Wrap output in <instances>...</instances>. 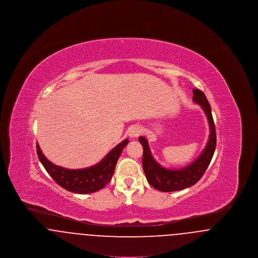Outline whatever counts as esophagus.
<instances>
[{
  "mask_svg": "<svg viewBox=\"0 0 258 258\" xmlns=\"http://www.w3.org/2000/svg\"><path fill=\"white\" fill-rule=\"evenodd\" d=\"M142 130L139 126H134L131 131H130V137L135 139L136 137H138L139 135H141Z\"/></svg>",
  "mask_w": 258,
  "mask_h": 258,
  "instance_id": "1",
  "label": "esophagus"
}]
</instances>
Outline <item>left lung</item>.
<instances>
[{"mask_svg": "<svg viewBox=\"0 0 258 258\" xmlns=\"http://www.w3.org/2000/svg\"><path fill=\"white\" fill-rule=\"evenodd\" d=\"M192 92V100L199 104L205 112L210 126V135L207 145L197 160L187 166L180 169H167L161 166L154 159L149 147L147 139L144 136H140L138 138L139 142L143 146L142 165L148 183L154 186L156 189L163 192L181 190L197 184L206 171L216 150V127L208 99L205 94L198 89H194Z\"/></svg>", "mask_w": 258, "mask_h": 258, "instance_id": "1", "label": "left lung"}]
</instances>
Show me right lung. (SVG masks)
Instances as JSON below:
<instances>
[{"mask_svg":"<svg viewBox=\"0 0 258 258\" xmlns=\"http://www.w3.org/2000/svg\"><path fill=\"white\" fill-rule=\"evenodd\" d=\"M127 143L128 139H124L98 163L82 169H68L53 164L45 158L37 143V157L57 184L69 191L85 195L98 191L110 182L116 163Z\"/></svg>","mask_w":258,"mask_h":258,"instance_id":"obj_1","label":"right lung"}]
</instances>
